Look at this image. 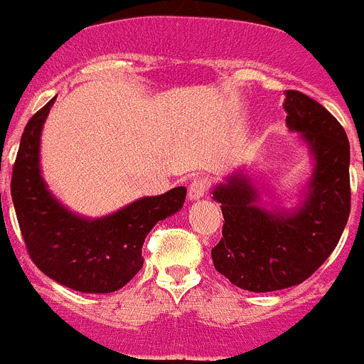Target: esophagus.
Wrapping results in <instances>:
<instances>
[{
    "mask_svg": "<svg viewBox=\"0 0 364 364\" xmlns=\"http://www.w3.org/2000/svg\"><path fill=\"white\" fill-rule=\"evenodd\" d=\"M208 192V179L206 178H196L192 183H190L188 188V199L197 200L200 197L206 196Z\"/></svg>",
    "mask_w": 364,
    "mask_h": 364,
    "instance_id": "esophagus-1",
    "label": "esophagus"
}]
</instances>
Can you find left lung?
<instances>
[{
  "mask_svg": "<svg viewBox=\"0 0 364 364\" xmlns=\"http://www.w3.org/2000/svg\"><path fill=\"white\" fill-rule=\"evenodd\" d=\"M287 126L308 147L311 176L291 210L264 203L247 172L235 171L211 190L224 215L222 240L211 249L213 264L242 290L264 294L297 287L322 267L350 213V144L340 122L320 103L288 90Z\"/></svg>",
  "mask_w": 364,
  "mask_h": 364,
  "instance_id": "8db88e82",
  "label": "left lung"
}]
</instances>
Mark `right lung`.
<instances>
[{
	"label": "right lung",
	"instance_id": "1",
	"mask_svg": "<svg viewBox=\"0 0 364 364\" xmlns=\"http://www.w3.org/2000/svg\"><path fill=\"white\" fill-rule=\"evenodd\" d=\"M56 97L28 121L12 171V200L33 263L62 287L83 294L121 290L142 268V245L160 220L178 213L185 186L140 197L105 217L90 218L60 203L41 168V135Z\"/></svg>",
	"mask_w": 364,
	"mask_h": 364
}]
</instances>
